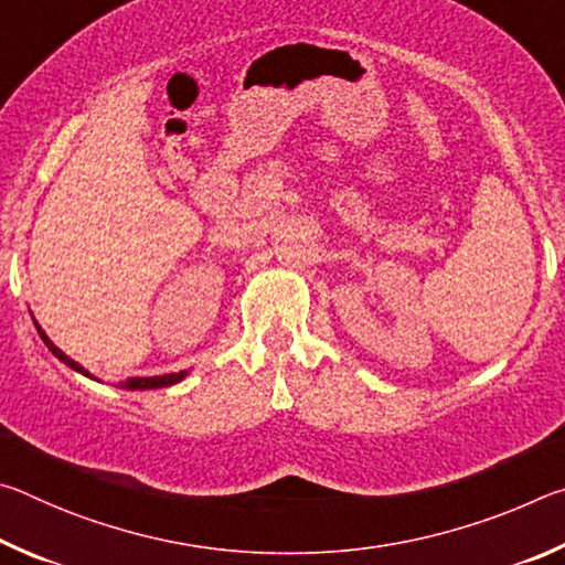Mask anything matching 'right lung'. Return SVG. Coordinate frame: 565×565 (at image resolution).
<instances>
[{"instance_id":"right-lung-1","label":"right lung","mask_w":565,"mask_h":565,"mask_svg":"<svg viewBox=\"0 0 565 565\" xmlns=\"http://www.w3.org/2000/svg\"><path fill=\"white\" fill-rule=\"evenodd\" d=\"M36 331H40V337H42V341L46 343V349H50L56 359H60L62 363H66V366H70V369L79 371L82 376H89V379H94L87 369L79 366V363H76V361H74V359H70V356H66V353H64L62 349H56V347H54V343L50 341V337H46V333L42 331L40 323H36ZM184 376H186V371H179V374H164V376H149V379H129V381H119V388H129V391L164 388V386H171V384H179V381L184 379ZM94 381H99V379H94Z\"/></svg>"}]
</instances>
